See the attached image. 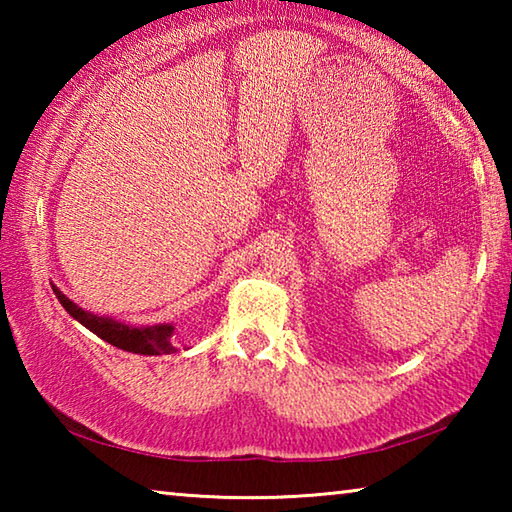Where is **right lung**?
Here are the masks:
<instances>
[{"label":"right lung","instance_id":"1","mask_svg":"<svg viewBox=\"0 0 512 512\" xmlns=\"http://www.w3.org/2000/svg\"><path fill=\"white\" fill-rule=\"evenodd\" d=\"M56 298L60 300V305L65 307V311L72 318L79 320L83 327H88L92 334H97L99 339H103L110 345H115L119 350L133 352V354H171L176 352L171 343V334L173 327L171 323H162V325H151V327H133V325H124L115 318L108 316H97L92 311L81 309L76 302L69 300L63 291H58L54 287Z\"/></svg>","mask_w":512,"mask_h":512}]
</instances>
